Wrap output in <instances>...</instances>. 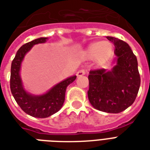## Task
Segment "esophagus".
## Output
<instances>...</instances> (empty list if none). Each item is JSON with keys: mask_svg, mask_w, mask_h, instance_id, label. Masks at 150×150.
I'll list each match as a JSON object with an SVG mask.
<instances>
[{"mask_svg": "<svg viewBox=\"0 0 150 150\" xmlns=\"http://www.w3.org/2000/svg\"><path fill=\"white\" fill-rule=\"evenodd\" d=\"M85 74L86 72L84 69H80V70L77 71V73H76V76H77V77H80V76H83V75H85Z\"/></svg>", "mask_w": 150, "mask_h": 150, "instance_id": "1", "label": "esophagus"}]
</instances>
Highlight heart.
<instances>
[{"mask_svg":"<svg viewBox=\"0 0 150 150\" xmlns=\"http://www.w3.org/2000/svg\"><path fill=\"white\" fill-rule=\"evenodd\" d=\"M113 53V46L109 41H96L91 43L86 48L84 54L89 59H95L98 64H104L111 58Z\"/></svg>","mask_w":150,"mask_h":150,"instance_id":"obj_1","label":"heart"}]
</instances>
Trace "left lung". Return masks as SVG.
I'll return each mask as SVG.
<instances>
[{"mask_svg":"<svg viewBox=\"0 0 150 150\" xmlns=\"http://www.w3.org/2000/svg\"><path fill=\"white\" fill-rule=\"evenodd\" d=\"M114 44L116 65L110 71L105 69L89 72V102L95 109L118 113L132 105L140 87L138 61L127 43L106 37Z\"/></svg>","mask_w":150,"mask_h":150,"instance_id":"obj_1","label":"left lung"}]
</instances>
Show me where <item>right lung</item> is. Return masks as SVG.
<instances>
[{"label":"right lung","mask_w":150,"mask_h":150,"mask_svg":"<svg viewBox=\"0 0 150 150\" xmlns=\"http://www.w3.org/2000/svg\"><path fill=\"white\" fill-rule=\"evenodd\" d=\"M47 40V38H40L23 45L18 50L11 67L10 88L15 100L25 113L38 118L50 117L62 108L67 86L76 78L75 75L68 77L40 96L31 95L24 89L20 76L21 64L23 59L33 45L45 43Z\"/></svg>","instance_id":"add662e5"}]
</instances>
